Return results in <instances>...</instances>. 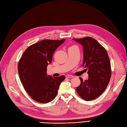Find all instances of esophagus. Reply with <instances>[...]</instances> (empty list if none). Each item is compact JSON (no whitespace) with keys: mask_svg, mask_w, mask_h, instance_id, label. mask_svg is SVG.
Segmentation results:
<instances>
[{"mask_svg":"<svg viewBox=\"0 0 127 127\" xmlns=\"http://www.w3.org/2000/svg\"><path fill=\"white\" fill-rule=\"evenodd\" d=\"M65 77L67 78H72V77H74V76L72 75H67L65 76Z\"/></svg>","mask_w":127,"mask_h":127,"instance_id":"1","label":"esophagus"}]
</instances>
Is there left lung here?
Returning a JSON list of instances; mask_svg holds the SVG:
<instances>
[{
	"mask_svg": "<svg viewBox=\"0 0 127 127\" xmlns=\"http://www.w3.org/2000/svg\"><path fill=\"white\" fill-rule=\"evenodd\" d=\"M73 39L83 46L82 65L88 74L86 80L80 77L81 84L76 91L83 100L91 101L103 93L110 82L112 74L110 58L105 48L95 39L86 37Z\"/></svg>",
	"mask_w": 127,
	"mask_h": 127,
	"instance_id": "left-lung-1",
	"label": "left lung"
}]
</instances>
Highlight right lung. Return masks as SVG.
Returning a JSON list of instances; mask_svg holds the SVG:
<instances>
[{"mask_svg": "<svg viewBox=\"0 0 127 127\" xmlns=\"http://www.w3.org/2000/svg\"><path fill=\"white\" fill-rule=\"evenodd\" d=\"M65 39H45L29 46L18 64V72L24 89L32 98L39 103L53 100L58 93L64 75L53 77L46 74L47 66L52 63L53 55Z\"/></svg>", "mask_w": 127, "mask_h": 127, "instance_id": "right-lung-1", "label": "right lung"}]
</instances>
